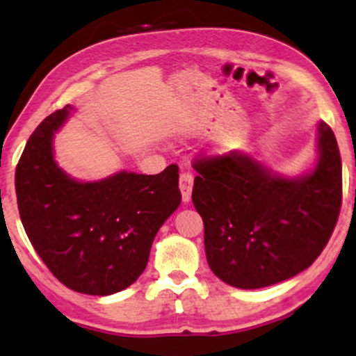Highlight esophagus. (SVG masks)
Listing matches in <instances>:
<instances>
[{
  "instance_id": "esophagus-1",
  "label": "esophagus",
  "mask_w": 356,
  "mask_h": 356,
  "mask_svg": "<svg viewBox=\"0 0 356 356\" xmlns=\"http://www.w3.org/2000/svg\"><path fill=\"white\" fill-rule=\"evenodd\" d=\"M193 183H194V177L189 172H183L179 175V189H181L183 202H189V199H191Z\"/></svg>"
}]
</instances>
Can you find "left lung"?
<instances>
[{"label":"left lung","instance_id":"8db88e82","mask_svg":"<svg viewBox=\"0 0 356 356\" xmlns=\"http://www.w3.org/2000/svg\"><path fill=\"white\" fill-rule=\"evenodd\" d=\"M319 154L313 173L295 179L274 177L238 152L194 159L193 204L218 279L236 289H262L318 259L342 207V160L324 121Z\"/></svg>","mask_w":356,"mask_h":356}]
</instances>
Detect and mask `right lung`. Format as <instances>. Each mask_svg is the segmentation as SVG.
Segmentation results:
<instances>
[{"instance_id":"right-lung-1","label":"right lung","mask_w":356,"mask_h":356,"mask_svg":"<svg viewBox=\"0 0 356 356\" xmlns=\"http://www.w3.org/2000/svg\"><path fill=\"white\" fill-rule=\"evenodd\" d=\"M67 108L47 116L29 138L16 167L17 209L48 270L67 289L105 296L144 272L159 228L181 202L178 165L159 175L74 181L53 160V134Z\"/></svg>"}]
</instances>
